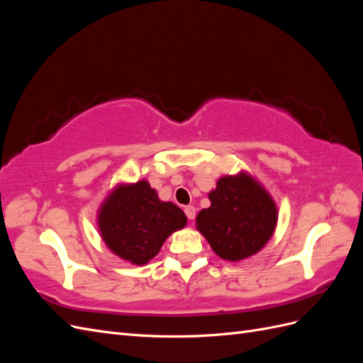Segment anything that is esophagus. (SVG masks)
<instances>
[{"label": "esophagus", "instance_id": "esophagus-1", "mask_svg": "<svg viewBox=\"0 0 363 363\" xmlns=\"http://www.w3.org/2000/svg\"><path fill=\"white\" fill-rule=\"evenodd\" d=\"M184 213H186V216H188L189 221H192V219L195 218V207L194 206H186Z\"/></svg>", "mask_w": 363, "mask_h": 363}]
</instances>
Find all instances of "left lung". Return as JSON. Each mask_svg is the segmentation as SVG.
I'll list each match as a JSON object with an SVG mask.
<instances>
[{
    "instance_id": "1",
    "label": "left lung",
    "mask_w": 363,
    "mask_h": 363,
    "mask_svg": "<svg viewBox=\"0 0 363 363\" xmlns=\"http://www.w3.org/2000/svg\"><path fill=\"white\" fill-rule=\"evenodd\" d=\"M208 200L211 206L199 212L195 225L224 260L251 257L276 232L277 204L265 186L247 171L218 179Z\"/></svg>"
}]
</instances>
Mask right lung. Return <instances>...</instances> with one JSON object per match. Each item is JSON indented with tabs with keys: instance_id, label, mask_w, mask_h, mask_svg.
I'll return each instance as SVG.
<instances>
[{
	"instance_id": "add662e5",
	"label": "right lung",
	"mask_w": 363,
	"mask_h": 363,
	"mask_svg": "<svg viewBox=\"0 0 363 363\" xmlns=\"http://www.w3.org/2000/svg\"><path fill=\"white\" fill-rule=\"evenodd\" d=\"M188 224L179 206L162 201L147 180L118 183L96 212V227L107 248L131 265H147L164 240Z\"/></svg>"
}]
</instances>
